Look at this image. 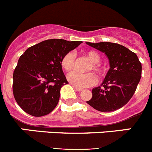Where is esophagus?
Wrapping results in <instances>:
<instances>
[{
    "mask_svg": "<svg viewBox=\"0 0 152 152\" xmlns=\"http://www.w3.org/2000/svg\"><path fill=\"white\" fill-rule=\"evenodd\" d=\"M75 89H76V91H79V92H80V91H83L82 88H77V87H75Z\"/></svg>",
    "mask_w": 152,
    "mask_h": 152,
    "instance_id": "1",
    "label": "esophagus"
}]
</instances>
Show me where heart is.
<instances>
[{
    "label": "heart",
    "instance_id": "heart-1",
    "mask_svg": "<svg viewBox=\"0 0 152 152\" xmlns=\"http://www.w3.org/2000/svg\"><path fill=\"white\" fill-rule=\"evenodd\" d=\"M86 56L89 58L92 64L88 68V71L94 70L99 76H103L105 74V69L99 64L100 61V56L95 51H88ZM61 67L64 70L69 72L74 68L75 65V54L73 52H69L63 56L61 61ZM67 79L71 84L78 88H87L95 84L97 81L94 74L80 73L78 72H70L67 75Z\"/></svg>",
    "mask_w": 152,
    "mask_h": 152
}]
</instances>
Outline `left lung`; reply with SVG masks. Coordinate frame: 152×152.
Instances as JSON below:
<instances>
[{
  "mask_svg": "<svg viewBox=\"0 0 152 152\" xmlns=\"http://www.w3.org/2000/svg\"><path fill=\"white\" fill-rule=\"evenodd\" d=\"M86 43L103 52L110 67L100 87L93 88L92 98L87 103L100 112L117 110L133 96L142 77V64L135 53L119 44Z\"/></svg>",
  "mask_w": 152,
  "mask_h": 152,
  "instance_id": "obj_1",
  "label": "left lung"
}]
</instances>
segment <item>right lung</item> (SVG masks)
<instances>
[{"instance_id":"1","label":"right lung","mask_w":152,"mask_h":152,"mask_svg":"<svg viewBox=\"0 0 152 152\" xmlns=\"http://www.w3.org/2000/svg\"><path fill=\"white\" fill-rule=\"evenodd\" d=\"M80 43L48 39L25 51L13 75V96L23 110L31 116H42L56 108L61 87L68 83L61 61Z\"/></svg>"}]
</instances>
